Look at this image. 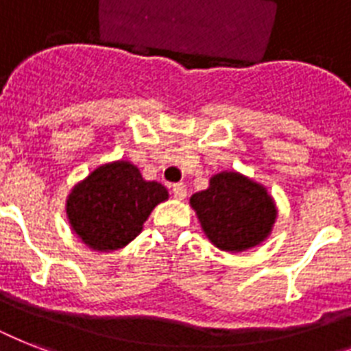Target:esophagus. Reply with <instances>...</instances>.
I'll use <instances>...</instances> for the list:
<instances>
[{
  "mask_svg": "<svg viewBox=\"0 0 351 351\" xmlns=\"http://www.w3.org/2000/svg\"><path fill=\"white\" fill-rule=\"evenodd\" d=\"M173 195H175V198H178V200H184V198L187 197V187L184 186V184H175L173 186Z\"/></svg>",
  "mask_w": 351,
  "mask_h": 351,
  "instance_id": "34e87169",
  "label": "esophagus"
}]
</instances>
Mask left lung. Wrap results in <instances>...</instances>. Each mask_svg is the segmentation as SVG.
I'll return each mask as SVG.
<instances>
[{
    "label": "left lung",
    "instance_id": "1",
    "mask_svg": "<svg viewBox=\"0 0 351 351\" xmlns=\"http://www.w3.org/2000/svg\"><path fill=\"white\" fill-rule=\"evenodd\" d=\"M189 202L208 239L231 253L261 244L277 219L266 189L239 173L215 175L208 189L195 193Z\"/></svg>",
    "mask_w": 351,
    "mask_h": 351
}]
</instances>
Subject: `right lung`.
Returning a JSON list of instances; mask_svg holds the SVG:
<instances>
[{
	"mask_svg": "<svg viewBox=\"0 0 351 351\" xmlns=\"http://www.w3.org/2000/svg\"><path fill=\"white\" fill-rule=\"evenodd\" d=\"M167 197L162 184L143 180L138 167L120 160L101 165L74 187L67 217L89 247L118 250L142 231L154 206Z\"/></svg>",
	"mask_w": 351,
	"mask_h": 351,
	"instance_id": "obj_1",
	"label": "right lung"
}]
</instances>
